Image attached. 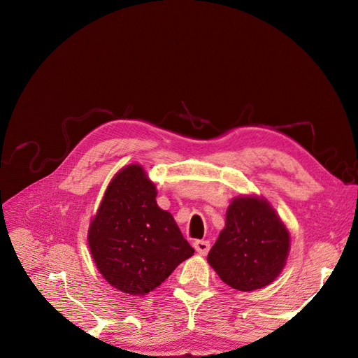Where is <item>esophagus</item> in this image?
<instances>
[{"label": "esophagus", "mask_w": 358, "mask_h": 358, "mask_svg": "<svg viewBox=\"0 0 358 358\" xmlns=\"http://www.w3.org/2000/svg\"><path fill=\"white\" fill-rule=\"evenodd\" d=\"M194 250L200 254V255H206L210 250V242L209 241H196L194 243Z\"/></svg>", "instance_id": "obj_1"}]
</instances>
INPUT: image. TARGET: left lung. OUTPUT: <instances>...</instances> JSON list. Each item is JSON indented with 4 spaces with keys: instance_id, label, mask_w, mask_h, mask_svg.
Masks as SVG:
<instances>
[{
    "instance_id": "1",
    "label": "left lung",
    "mask_w": 358,
    "mask_h": 358,
    "mask_svg": "<svg viewBox=\"0 0 358 358\" xmlns=\"http://www.w3.org/2000/svg\"><path fill=\"white\" fill-rule=\"evenodd\" d=\"M290 236L264 199L241 196L232 200L224 228L208 261L228 286L252 292L270 285L286 266Z\"/></svg>"
}]
</instances>
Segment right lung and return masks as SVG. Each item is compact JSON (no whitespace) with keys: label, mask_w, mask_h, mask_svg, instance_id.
<instances>
[{"label":"right lung","mask_w":358,"mask_h":358,"mask_svg":"<svg viewBox=\"0 0 358 358\" xmlns=\"http://www.w3.org/2000/svg\"><path fill=\"white\" fill-rule=\"evenodd\" d=\"M155 197L157 189L145 169L127 165L108 184L90 223L94 262L108 283L123 293L152 292L194 254L173 215L159 209Z\"/></svg>","instance_id":"add662e5"}]
</instances>
